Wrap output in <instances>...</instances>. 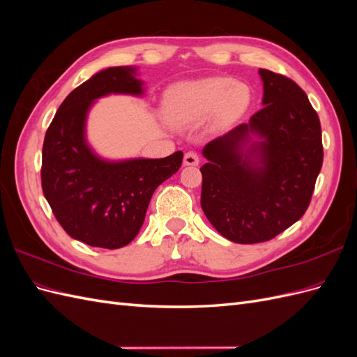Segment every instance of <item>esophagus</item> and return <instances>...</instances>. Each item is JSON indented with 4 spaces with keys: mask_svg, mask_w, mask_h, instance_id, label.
<instances>
[{
    "mask_svg": "<svg viewBox=\"0 0 357 357\" xmlns=\"http://www.w3.org/2000/svg\"><path fill=\"white\" fill-rule=\"evenodd\" d=\"M199 164V156L195 152H188L185 155V165H190V167H197Z\"/></svg>",
    "mask_w": 357,
    "mask_h": 357,
    "instance_id": "obj_1",
    "label": "esophagus"
}]
</instances>
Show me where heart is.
Segmentation results:
<instances>
[{"instance_id": "b5f03b06", "label": "heart", "mask_w": 357, "mask_h": 357, "mask_svg": "<svg viewBox=\"0 0 357 357\" xmlns=\"http://www.w3.org/2000/svg\"><path fill=\"white\" fill-rule=\"evenodd\" d=\"M252 91L232 77H210L180 83L165 92L162 112L172 126L199 123L210 116L218 125H228L245 113Z\"/></svg>"}]
</instances>
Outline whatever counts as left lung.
<instances>
[{
	"label": "left lung",
	"mask_w": 357,
	"mask_h": 357,
	"mask_svg": "<svg viewBox=\"0 0 357 357\" xmlns=\"http://www.w3.org/2000/svg\"><path fill=\"white\" fill-rule=\"evenodd\" d=\"M259 74L264 109L202 149V211L238 244L268 241L299 220L323 164L320 121L305 92L286 75Z\"/></svg>",
	"instance_id": "obj_1"
}]
</instances>
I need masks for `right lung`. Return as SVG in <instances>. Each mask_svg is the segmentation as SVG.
Instances as JSON below:
<instances>
[{
    "label": "right lung",
    "instance_id": "add662e5",
    "mask_svg": "<svg viewBox=\"0 0 357 357\" xmlns=\"http://www.w3.org/2000/svg\"><path fill=\"white\" fill-rule=\"evenodd\" d=\"M135 70L105 68L75 88L59 105L43 143L41 188L56 220L71 238L110 250L135 238L153 192L183 162L180 150L160 159L110 162L86 143V116L95 100L109 93L143 95Z\"/></svg>",
    "mask_w": 357,
    "mask_h": 357
}]
</instances>
